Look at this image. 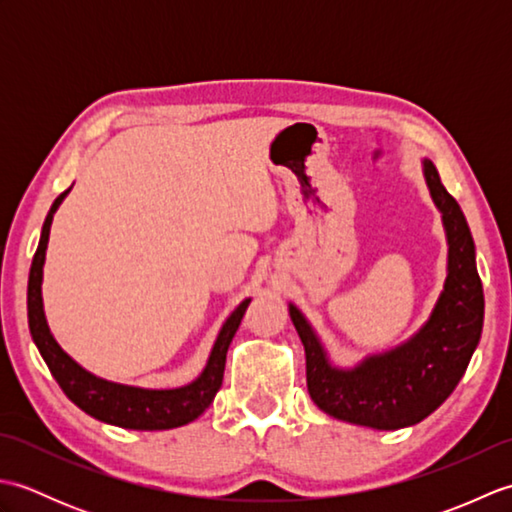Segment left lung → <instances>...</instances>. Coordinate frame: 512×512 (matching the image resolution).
<instances>
[{
	"label": "left lung",
	"instance_id": "1",
	"mask_svg": "<svg viewBox=\"0 0 512 512\" xmlns=\"http://www.w3.org/2000/svg\"><path fill=\"white\" fill-rule=\"evenodd\" d=\"M422 169L449 242L447 281L429 321L394 350L341 369L330 363L317 332L290 303V319L306 347V378L314 405L332 418L383 431L411 427L453 394L484 325V290L469 224L433 162L422 160Z\"/></svg>",
	"mask_w": 512,
	"mask_h": 512
}]
</instances>
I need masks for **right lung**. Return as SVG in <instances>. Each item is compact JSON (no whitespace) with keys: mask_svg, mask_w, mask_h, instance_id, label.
Masks as SVG:
<instances>
[{"mask_svg":"<svg viewBox=\"0 0 512 512\" xmlns=\"http://www.w3.org/2000/svg\"><path fill=\"white\" fill-rule=\"evenodd\" d=\"M70 191V189H68ZM68 191H63L57 200L52 202L46 215V222L41 228V239L37 253L32 257L30 277H28V325L32 341H35L39 354L46 361L50 374L57 380L63 394L68 396L76 407L90 413L92 418L116 424L123 429H138V431H160L182 427L209 409L217 389L222 387L226 352L231 345L233 336L242 323L244 312L250 299H244L231 312L217 334L215 345L211 350L209 361L202 369V374L193 383L176 387V389H143L129 387L103 380L90 374L79 363L61 350V345L54 341L50 334L46 314H43V299H41V279H43V262H46V248L50 237L52 215L59 209Z\"/></svg>","mask_w":512,"mask_h":512,"instance_id":"obj_1","label":"right lung"}]
</instances>
